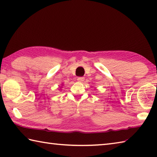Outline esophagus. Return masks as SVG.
Instances as JSON below:
<instances>
[{
	"mask_svg": "<svg viewBox=\"0 0 157 157\" xmlns=\"http://www.w3.org/2000/svg\"><path fill=\"white\" fill-rule=\"evenodd\" d=\"M77 79H78V81L79 82H83L84 81V77H79Z\"/></svg>",
	"mask_w": 157,
	"mask_h": 157,
	"instance_id": "obj_1",
	"label": "esophagus"
}]
</instances>
